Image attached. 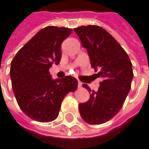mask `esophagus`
Here are the masks:
<instances>
[{"mask_svg": "<svg viewBox=\"0 0 149 149\" xmlns=\"http://www.w3.org/2000/svg\"><path fill=\"white\" fill-rule=\"evenodd\" d=\"M82 84H83L82 82H78V87H79V88H81V87H82Z\"/></svg>", "mask_w": 149, "mask_h": 149, "instance_id": "1", "label": "esophagus"}]
</instances>
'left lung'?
<instances>
[{
    "label": "left lung",
    "instance_id": "1",
    "mask_svg": "<svg viewBox=\"0 0 149 149\" xmlns=\"http://www.w3.org/2000/svg\"><path fill=\"white\" fill-rule=\"evenodd\" d=\"M74 30L87 49L91 66L103 79L97 92L85 84L82 85L90 95L87 102L79 104V110L86 123L101 124L123 107L134 77L132 63L119 43L102 27L79 26Z\"/></svg>",
    "mask_w": 149,
    "mask_h": 149
}]
</instances>
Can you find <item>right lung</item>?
Listing matches in <instances>:
<instances>
[{"instance_id": "1", "label": "right lung", "mask_w": 149, "mask_h": 149, "mask_svg": "<svg viewBox=\"0 0 149 149\" xmlns=\"http://www.w3.org/2000/svg\"><path fill=\"white\" fill-rule=\"evenodd\" d=\"M72 30L47 26L36 33L15 54L10 75L15 96L21 110L39 122L58 117L65 95L75 91L78 81L72 76L53 79L49 70L60 63L61 44Z\"/></svg>"}]
</instances>
